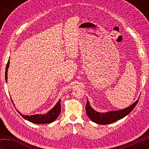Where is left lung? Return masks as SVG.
Masks as SVG:
<instances>
[{
	"label": "left lung",
	"mask_w": 149,
	"mask_h": 149,
	"mask_svg": "<svg viewBox=\"0 0 149 149\" xmlns=\"http://www.w3.org/2000/svg\"><path fill=\"white\" fill-rule=\"evenodd\" d=\"M139 97L138 100L132 104L127 108H125L124 109L120 110H115V111H109L104 113L99 112L95 110L93 108L91 107L89 100L87 99V102L86 104V113L87 116L89 117L93 122H94L98 124L101 125H107L110 124L113 122H116V121L122 119L126 116L128 115L133 110V108L135 107V106L139 102Z\"/></svg>",
	"instance_id": "obj_1"
}]
</instances>
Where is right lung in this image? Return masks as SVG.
<instances>
[{
	"instance_id": "1",
	"label": "right lung",
	"mask_w": 149,
	"mask_h": 149,
	"mask_svg": "<svg viewBox=\"0 0 149 149\" xmlns=\"http://www.w3.org/2000/svg\"><path fill=\"white\" fill-rule=\"evenodd\" d=\"M9 64H10V59L8 60V63H7L6 64V71H5V79H6V83H7V79H8L7 74H8V69L9 68ZM60 100H61V99H60L58 101L56 104L55 105L51 110H50L47 114H34V115H31V116H29V115L26 116V115L22 114L18 110H17V112L19 113L20 115H21L24 119L28 120L32 123H36V124L50 123L51 122H53L54 121L56 120L58 117L59 114H60V112H61ZM12 103H13V101H12Z\"/></svg>"
}]
</instances>
